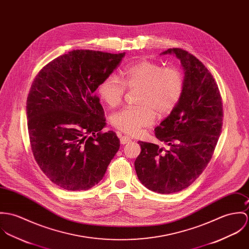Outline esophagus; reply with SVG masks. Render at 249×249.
I'll return each mask as SVG.
<instances>
[{
    "label": "esophagus",
    "instance_id": "34e87169",
    "mask_svg": "<svg viewBox=\"0 0 249 249\" xmlns=\"http://www.w3.org/2000/svg\"><path fill=\"white\" fill-rule=\"evenodd\" d=\"M119 138H120V143L123 144V145L126 144V143H129V142L132 140V138H130V137H128V136H122V135H120Z\"/></svg>",
    "mask_w": 249,
    "mask_h": 249
}]
</instances>
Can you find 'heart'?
<instances>
[{
	"label": "heart",
	"instance_id": "1",
	"mask_svg": "<svg viewBox=\"0 0 249 249\" xmlns=\"http://www.w3.org/2000/svg\"><path fill=\"white\" fill-rule=\"evenodd\" d=\"M122 82L113 74L107 75L98 85L100 98L109 106H118L128 89H139L137 107H127L111 116L116 129L130 135L151 125L159 116L171 113L178 105L184 91L181 71L174 67L164 68L160 63L141 60L127 66L121 72Z\"/></svg>",
	"mask_w": 249,
	"mask_h": 249
}]
</instances>
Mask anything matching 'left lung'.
<instances>
[{"instance_id": "obj_1", "label": "left lung", "mask_w": 249, "mask_h": 249, "mask_svg": "<svg viewBox=\"0 0 249 249\" xmlns=\"http://www.w3.org/2000/svg\"><path fill=\"white\" fill-rule=\"evenodd\" d=\"M184 71V91L176 107L155 129V136L169 149L138 141L141 152L135 168L140 182L160 194L179 192L199 177L210 161L222 126L221 93L215 79L193 54L169 49Z\"/></svg>"}]
</instances>
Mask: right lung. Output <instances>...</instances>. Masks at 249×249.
Listing matches in <instances>:
<instances>
[{
	"label": "right lung",
	"mask_w": 249,
	"mask_h": 249,
	"mask_svg": "<svg viewBox=\"0 0 249 249\" xmlns=\"http://www.w3.org/2000/svg\"><path fill=\"white\" fill-rule=\"evenodd\" d=\"M123 53L76 50L47 64L33 80L27 100L34 159L57 186L89 190L104 177L120 147L115 133H102L106 118L98 85Z\"/></svg>",
	"instance_id": "obj_1"
}]
</instances>
